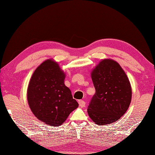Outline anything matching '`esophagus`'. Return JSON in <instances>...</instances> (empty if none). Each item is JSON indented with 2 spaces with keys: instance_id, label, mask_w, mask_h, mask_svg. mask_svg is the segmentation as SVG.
I'll use <instances>...</instances> for the list:
<instances>
[{
  "instance_id": "34e87169",
  "label": "esophagus",
  "mask_w": 155,
  "mask_h": 155,
  "mask_svg": "<svg viewBox=\"0 0 155 155\" xmlns=\"http://www.w3.org/2000/svg\"><path fill=\"white\" fill-rule=\"evenodd\" d=\"M78 103H79V106H80L81 107H84L85 106V102L83 100H79Z\"/></svg>"
}]
</instances>
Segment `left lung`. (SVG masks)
<instances>
[{"label": "left lung", "mask_w": 155, "mask_h": 155, "mask_svg": "<svg viewBox=\"0 0 155 155\" xmlns=\"http://www.w3.org/2000/svg\"><path fill=\"white\" fill-rule=\"evenodd\" d=\"M91 76L96 93L88 106L89 116L100 125L116 121L130 104L132 91L127 76L120 64L111 59L101 61Z\"/></svg>", "instance_id": "1"}]
</instances>
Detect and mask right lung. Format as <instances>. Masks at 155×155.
<instances>
[{"mask_svg":"<svg viewBox=\"0 0 155 155\" xmlns=\"http://www.w3.org/2000/svg\"><path fill=\"white\" fill-rule=\"evenodd\" d=\"M64 78L57 63L46 60L35 70L28 88V101L32 112L51 126L63 124L79 105L65 86Z\"/></svg>","mask_w":155,"mask_h":155,"instance_id":"right-lung-1","label":"right lung"}]
</instances>
